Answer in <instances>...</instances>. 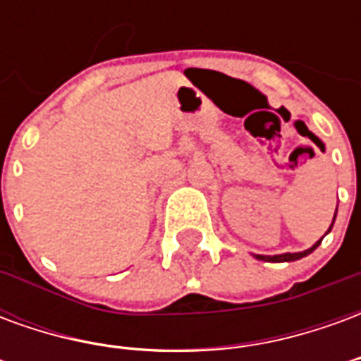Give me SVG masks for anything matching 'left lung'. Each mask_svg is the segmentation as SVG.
Masks as SVG:
<instances>
[{"label":"left lung","mask_w":361,"mask_h":361,"mask_svg":"<svg viewBox=\"0 0 361 361\" xmlns=\"http://www.w3.org/2000/svg\"><path fill=\"white\" fill-rule=\"evenodd\" d=\"M334 219H336V212H334ZM334 219H333V224H334ZM333 224H331V228H333ZM331 228H329L326 232H331ZM319 243H321V240H319V242L315 243L313 247H310V250H305V251H300V253H282V255H255V259H259V261H269V263H286V261H298V259L310 255L313 250H317Z\"/></svg>","instance_id":"obj_1"}]
</instances>
